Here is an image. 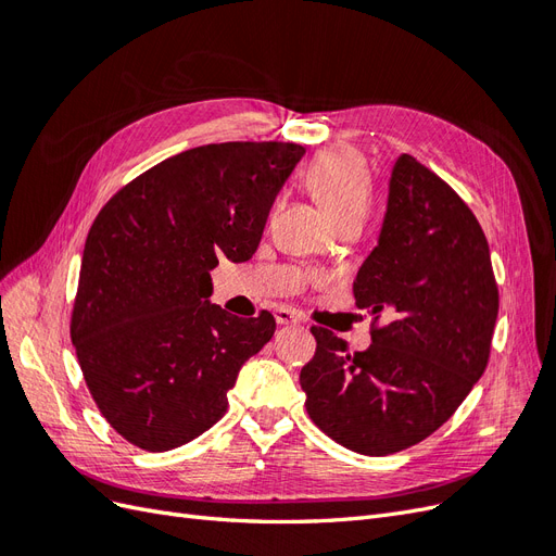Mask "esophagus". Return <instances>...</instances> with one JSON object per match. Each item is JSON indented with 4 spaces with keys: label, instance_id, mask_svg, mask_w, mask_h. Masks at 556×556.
I'll list each match as a JSON object with an SVG mask.
<instances>
[{
    "label": "esophagus",
    "instance_id": "1",
    "mask_svg": "<svg viewBox=\"0 0 556 556\" xmlns=\"http://www.w3.org/2000/svg\"><path fill=\"white\" fill-rule=\"evenodd\" d=\"M276 323L278 325H299L301 315L290 308H276Z\"/></svg>",
    "mask_w": 556,
    "mask_h": 556
}]
</instances>
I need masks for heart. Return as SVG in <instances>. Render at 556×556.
I'll return each instance as SVG.
<instances>
[{
    "label": "heart",
    "mask_w": 556,
    "mask_h": 556,
    "mask_svg": "<svg viewBox=\"0 0 556 556\" xmlns=\"http://www.w3.org/2000/svg\"><path fill=\"white\" fill-rule=\"evenodd\" d=\"M308 185L336 223L364 220L371 206L374 180L364 157L352 148H331L308 166Z\"/></svg>",
    "instance_id": "b5f03b06"
}]
</instances>
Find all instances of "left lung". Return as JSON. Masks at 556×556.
Masks as SVG:
<instances>
[{"instance_id": "8db88e82", "label": "left lung", "mask_w": 556, "mask_h": 556, "mask_svg": "<svg viewBox=\"0 0 556 556\" xmlns=\"http://www.w3.org/2000/svg\"><path fill=\"white\" fill-rule=\"evenodd\" d=\"M352 294L374 319L371 345L313 327L301 368L306 410L343 447L384 457L425 441L459 408L490 362L498 288L484 231L464 199L413 155L392 169L378 245Z\"/></svg>"}]
</instances>
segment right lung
<instances>
[{
    "mask_svg": "<svg viewBox=\"0 0 556 556\" xmlns=\"http://www.w3.org/2000/svg\"><path fill=\"white\" fill-rule=\"evenodd\" d=\"M304 146L185 150L109 199L83 250L72 343L106 422L148 452L190 443L227 413L241 366L271 341L268 311L208 301L211 271L248 262Z\"/></svg>",
    "mask_w": 556,
    "mask_h": 556,
    "instance_id": "1",
    "label": "right lung"
}]
</instances>
